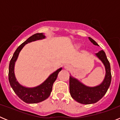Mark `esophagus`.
<instances>
[{"label":"esophagus","mask_w":120,"mask_h":120,"mask_svg":"<svg viewBox=\"0 0 120 120\" xmlns=\"http://www.w3.org/2000/svg\"><path fill=\"white\" fill-rule=\"evenodd\" d=\"M64 68L66 70H70L71 68V67L70 65H65V66H64Z\"/></svg>","instance_id":"34e87169"}]
</instances>
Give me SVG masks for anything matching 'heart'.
Masks as SVG:
<instances>
[{
    "instance_id": "1",
    "label": "heart",
    "mask_w": 120,
    "mask_h": 120,
    "mask_svg": "<svg viewBox=\"0 0 120 120\" xmlns=\"http://www.w3.org/2000/svg\"><path fill=\"white\" fill-rule=\"evenodd\" d=\"M80 45V43H76V44H75V45H74V46H75V48H78V47H79Z\"/></svg>"
}]
</instances>
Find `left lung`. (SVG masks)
Masks as SVG:
<instances>
[{"label":"left lung","instance_id":"1","mask_svg":"<svg viewBox=\"0 0 120 120\" xmlns=\"http://www.w3.org/2000/svg\"><path fill=\"white\" fill-rule=\"evenodd\" d=\"M89 40L94 45L98 46V44L91 38ZM96 56L105 65L106 74L104 80L98 85L90 87L85 85L79 80L70 76V93L72 98L76 101L85 105L93 104L99 101L106 93L111 82V66L107 59L105 52L103 50L99 51L96 53Z\"/></svg>","mask_w":120,"mask_h":120}]
</instances>
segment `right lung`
<instances>
[{"instance_id": "1", "label": "right lung", "mask_w": 120, "mask_h": 120, "mask_svg": "<svg viewBox=\"0 0 120 120\" xmlns=\"http://www.w3.org/2000/svg\"><path fill=\"white\" fill-rule=\"evenodd\" d=\"M45 38V36L43 33H37L32 35L17 49L9 62L8 78L11 86L18 97L27 103H37L47 99L52 91L53 85L58 77V73L62 70V68L58 69L51 74L41 85L34 88L23 86L17 80L14 74V66L20 51L27 43Z\"/></svg>"}]
</instances>
